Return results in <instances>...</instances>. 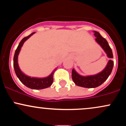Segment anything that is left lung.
Returning <instances> with one entry per match:
<instances>
[{
  "instance_id": "1",
  "label": "left lung",
  "mask_w": 126,
  "mask_h": 126,
  "mask_svg": "<svg viewBox=\"0 0 126 126\" xmlns=\"http://www.w3.org/2000/svg\"><path fill=\"white\" fill-rule=\"evenodd\" d=\"M94 35L96 37L95 40L103 48L105 53L107 54L108 57L112 58V50L110 47L107 41L100 35L97 31H94ZM114 66V62L110 60L105 68L100 73L92 76H82L79 75L74 69H72V77L73 81L76 85L84 88H92L100 86L108 79V76L112 72Z\"/></svg>"
}]
</instances>
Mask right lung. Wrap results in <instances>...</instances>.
Segmentation results:
<instances>
[{
  "label": "right lung",
  "mask_w": 126,
  "mask_h": 126,
  "mask_svg": "<svg viewBox=\"0 0 126 126\" xmlns=\"http://www.w3.org/2000/svg\"><path fill=\"white\" fill-rule=\"evenodd\" d=\"M35 32H32V34L29 35L27 37H24L22 40H21V42L19 44L16 50L15 54H14V67L15 69V72L17 77L19 78L22 83L24 85H25L28 88H31L32 89H41L47 88L50 86L53 83V74L54 72L56 70V69L51 73V74L48 76V77L44 78H31L27 76L25 74L21 72L19 67L18 63V56L20 50H21L22 46L24 44L27 39H28Z\"/></svg>",
  "instance_id": "obj_1"
}]
</instances>
